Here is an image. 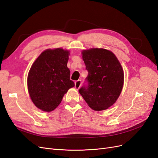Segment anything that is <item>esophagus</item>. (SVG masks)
Listing matches in <instances>:
<instances>
[{
    "label": "esophagus",
    "mask_w": 158,
    "mask_h": 158,
    "mask_svg": "<svg viewBox=\"0 0 158 158\" xmlns=\"http://www.w3.org/2000/svg\"><path fill=\"white\" fill-rule=\"evenodd\" d=\"M81 85H82V82H81L80 80L76 81V82H75V88L76 89H78L80 88Z\"/></svg>",
    "instance_id": "esophagus-1"
}]
</instances>
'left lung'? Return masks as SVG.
I'll use <instances>...</instances> for the list:
<instances>
[{
	"mask_svg": "<svg viewBox=\"0 0 158 158\" xmlns=\"http://www.w3.org/2000/svg\"><path fill=\"white\" fill-rule=\"evenodd\" d=\"M82 57L88 71L87 88L79 93L94 111L107 109L116 102L124 85V71L113 52L102 48L82 51Z\"/></svg>",
	"mask_w": 158,
	"mask_h": 158,
	"instance_id": "1",
	"label": "left lung"
}]
</instances>
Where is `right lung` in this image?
<instances>
[{"label":"right lung","instance_id":"1","mask_svg":"<svg viewBox=\"0 0 158 158\" xmlns=\"http://www.w3.org/2000/svg\"><path fill=\"white\" fill-rule=\"evenodd\" d=\"M69 55L67 49H48L32 64L27 78V90L33 104L41 111H53L74 86L67 67Z\"/></svg>","mask_w":158,"mask_h":158}]
</instances>
